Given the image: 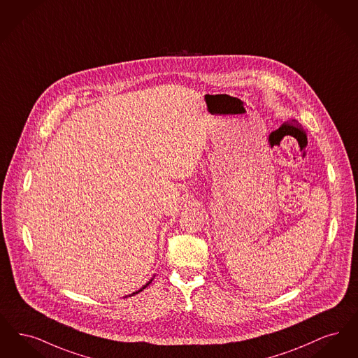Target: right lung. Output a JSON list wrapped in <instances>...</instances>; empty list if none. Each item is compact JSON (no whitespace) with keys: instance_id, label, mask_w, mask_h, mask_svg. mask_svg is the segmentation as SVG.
<instances>
[{"instance_id":"add662e5","label":"right lung","mask_w":358,"mask_h":358,"mask_svg":"<svg viewBox=\"0 0 358 358\" xmlns=\"http://www.w3.org/2000/svg\"><path fill=\"white\" fill-rule=\"evenodd\" d=\"M152 280H154V278H151V280H148V282H147V283H145V285H144V286H143V287H140V289H139V290H138V292H134V293H132V294H129V296H135V294H138V293H140V292H143V290H144V289H145V287H147V286H148V285H150V283H151V282H152Z\"/></svg>"}]
</instances>
